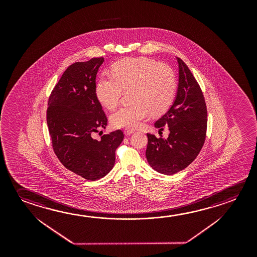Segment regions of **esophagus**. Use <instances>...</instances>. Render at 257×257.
I'll return each instance as SVG.
<instances>
[{"mask_svg": "<svg viewBox=\"0 0 257 257\" xmlns=\"http://www.w3.org/2000/svg\"><path fill=\"white\" fill-rule=\"evenodd\" d=\"M135 132V131L133 130V129H128V128H127V129H125V130H124V135H132V134H134Z\"/></svg>", "mask_w": 257, "mask_h": 257, "instance_id": "1", "label": "esophagus"}]
</instances>
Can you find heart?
<instances>
[{
    "label": "heart",
    "instance_id": "heart-1",
    "mask_svg": "<svg viewBox=\"0 0 257 257\" xmlns=\"http://www.w3.org/2000/svg\"><path fill=\"white\" fill-rule=\"evenodd\" d=\"M111 75L97 80V99L105 108L114 110L123 92L130 90L132 102L112 114L114 127L138 128L149 114H164L174 101L177 77L168 64L145 57L124 58L113 64Z\"/></svg>",
    "mask_w": 257,
    "mask_h": 257
}]
</instances>
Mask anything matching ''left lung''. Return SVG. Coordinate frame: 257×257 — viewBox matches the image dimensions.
I'll use <instances>...</instances> for the list:
<instances>
[{
  "mask_svg": "<svg viewBox=\"0 0 257 257\" xmlns=\"http://www.w3.org/2000/svg\"><path fill=\"white\" fill-rule=\"evenodd\" d=\"M178 85L169 109L156 121V128L168 125V138L147 134L146 158L152 169L174 175L188 167L201 152L205 141L207 108L200 86L189 68L180 58Z\"/></svg>",
  "mask_w": 257,
  "mask_h": 257,
  "instance_id": "8db88e82",
  "label": "left lung"
}]
</instances>
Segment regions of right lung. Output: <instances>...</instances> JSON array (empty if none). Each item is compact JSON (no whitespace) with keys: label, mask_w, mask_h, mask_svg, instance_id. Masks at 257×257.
Segmentation results:
<instances>
[{"label":"right lung","mask_w":257,"mask_h":257,"mask_svg":"<svg viewBox=\"0 0 257 257\" xmlns=\"http://www.w3.org/2000/svg\"><path fill=\"white\" fill-rule=\"evenodd\" d=\"M103 62L99 57L70 65L51 93L47 112L55 155L66 169L90 181L113 169L115 150L123 140L121 130L99 141L93 138L107 125L96 95V76Z\"/></svg>","instance_id":"obj_1"}]
</instances>
